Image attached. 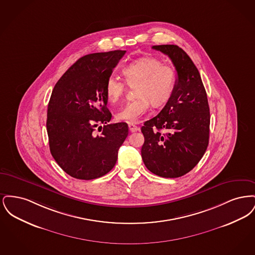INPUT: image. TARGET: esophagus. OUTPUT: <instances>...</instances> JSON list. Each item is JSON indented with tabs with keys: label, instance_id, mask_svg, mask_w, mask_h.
Returning a JSON list of instances; mask_svg holds the SVG:
<instances>
[{
	"label": "esophagus",
	"instance_id": "34e87169",
	"mask_svg": "<svg viewBox=\"0 0 255 255\" xmlns=\"http://www.w3.org/2000/svg\"><path fill=\"white\" fill-rule=\"evenodd\" d=\"M128 126H129V130H130V132H132V133L137 132V131L139 130V127H137V126H136V125H134L133 123H129V124H128Z\"/></svg>",
	"mask_w": 255,
	"mask_h": 255
}]
</instances>
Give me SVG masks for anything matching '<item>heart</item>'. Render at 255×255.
<instances>
[{
	"label": "heart",
	"instance_id": "heart-1",
	"mask_svg": "<svg viewBox=\"0 0 255 255\" xmlns=\"http://www.w3.org/2000/svg\"><path fill=\"white\" fill-rule=\"evenodd\" d=\"M125 82L134 87L135 99L128 102L116 114L120 122L135 123L145 114L149 105L161 107L173 96L177 74L175 70L151 56L141 57L122 68ZM105 96L112 104L118 103L126 92V84L115 76H110L105 84Z\"/></svg>",
	"mask_w": 255,
	"mask_h": 255
}]
</instances>
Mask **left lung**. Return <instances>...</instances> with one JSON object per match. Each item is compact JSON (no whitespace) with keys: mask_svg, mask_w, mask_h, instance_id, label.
I'll list each match as a JSON object with an SVG mask.
<instances>
[{"mask_svg":"<svg viewBox=\"0 0 255 255\" xmlns=\"http://www.w3.org/2000/svg\"><path fill=\"white\" fill-rule=\"evenodd\" d=\"M169 57L178 74L169 101L144 122L141 157L147 169L162 178L182 177L206 153L210 113L206 92L194 63L176 45L153 46ZM163 130V132L161 131Z\"/></svg>","mask_w":255,"mask_h":255,"instance_id":"1","label":"left lung"}]
</instances>
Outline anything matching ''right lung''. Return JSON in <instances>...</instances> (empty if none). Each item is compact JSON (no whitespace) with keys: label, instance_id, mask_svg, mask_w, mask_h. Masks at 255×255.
<instances>
[{"label":"right lung","instance_id":"1","mask_svg":"<svg viewBox=\"0 0 255 255\" xmlns=\"http://www.w3.org/2000/svg\"><path fill=\"white\" fill-rule=\"evenodd\" d=\"M126 50L88 54L54 86L48 106L49 150L67 174L79 180L106 175L128 135L125 122L108 124L105 84ZM102 133L98 135L95 128Z\"/></svg>","mask_w":255,"mask_h":255}]
</instances>
